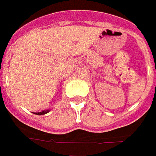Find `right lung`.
<instances>
[{
	"instance_id": "right-lung-1",
	"label": "right lung",
	"mask_w": 156,
	"mask_h": 156,
	"mask_svg": "<svg viewBox=\"0 0 156 156\" xmlns=\"http://www.w3.org/2000/svg\"><path fill=\"white\" fill-rule=\"evenodd\" d=\"M49 110H44V111L39 112H35V114H37V115H44V114H46V113H48Z\"/></svg>"
}]
</instances>
